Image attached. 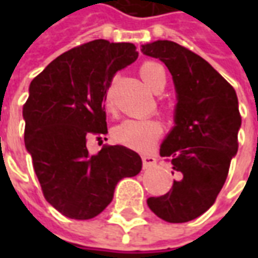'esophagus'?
Listing matches in <instances>:
<instances>
[{"label": "esophagus", "instance_id": "34e87169", "mask_svg": "<svg viewBox=\"0 0 258 258\" xmlns=\"http://www.w3.org/2000/svg\"><path fill=\"white\" fill-rule=\"evenodd\" d=\"M142 163H144V168H149L156 164V159L149 155H145V156H142Z\"/></svg>", "mask_w": 258, "mask_h": 258}]
</instances>
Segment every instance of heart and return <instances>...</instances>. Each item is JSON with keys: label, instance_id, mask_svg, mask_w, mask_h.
Wrapping results in <instances>:
<instances>
[{"label": "heart", "instance_id": "1", "mask_svg": "<svg viewBox=\"0 0 258 258\" xmlns=\"http://www.w3.org/2000/svg\"><path fill=\"white\" fill-rule=\"evenodd\" d=\"M140 74L145 84L155 92H160L166 85V76L162 64L153 60H148L141 64ZM106 105L110 107V94L109 91L105 96ZM163 133V124L157 118H142L134 120L128 118L113 128V138L120 145L127 146L135 151H148L155 145Z\"/></svg>", "mask_w": 258, "mask_h": 258}]
</instances>
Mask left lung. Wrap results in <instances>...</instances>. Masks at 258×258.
<instances>
[{
	"label": "left lung",
	"instance_id": "1",
	"mask_svg": "<svg viewBox=\"0 0 258 258\" xmlns=\"http://www.w3.org/2000/svg\"><path fill=\"white\" fill-rule=\"evenodd\" d=\"M141 51L167 66L177 92L175 125L160 146L177 179L148 206L164 221H190L214 205L238 152V96L209 62L177 42L157 40Z\"/></svg>",
	"mask_w": 258,
	"mask_h": 258
}]
</instances>
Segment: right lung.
I'll return each mask as SVG.
<instances>
[{
    "label": "right lung",
    "mask_w": 258,
    "mask_h": 258,
    "mask_svg": "<svg viewBox=\"0 0 258 258\" xmlns=\"http://www.w3.org/2000/svg\"><path fill=\"white\" fill-rule=\"evenodd\" d=\"M135 49L131 42H85L31 81L23 105L26 149L44 198L69 218L98 216L118 181L142 168L140 155L125 146L103 145L96 155L87 149L90 135L107 134L106 91L116 72L137 60Z\"/></svg>",
    "instance_id": "obj_1"
}]
</instances>
